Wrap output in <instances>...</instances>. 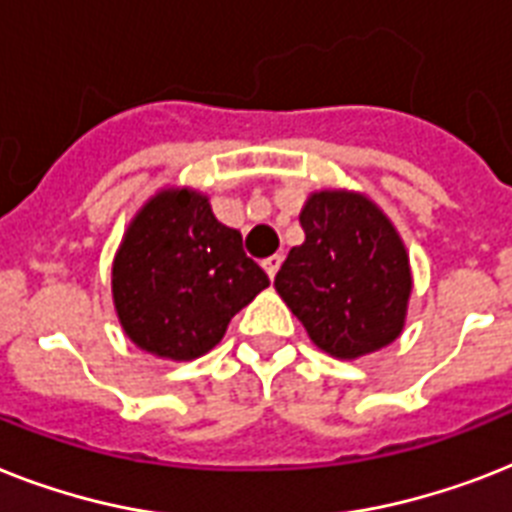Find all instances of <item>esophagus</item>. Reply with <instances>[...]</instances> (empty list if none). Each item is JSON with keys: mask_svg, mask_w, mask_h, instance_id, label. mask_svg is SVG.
Wrapping results in <instances>:
<instances>
[{"mask_svg": "<svg viewBox=\"0 0 512 512\" xmlns=\"http://www.w3.org/2000/svg\"><path fill=\"white\" fill-rule=\"evenodd\" d=\"M263 268L268 273V278H276L278 268H281V255H270L263 260Z\"/></svg>", "mask_w": 512, "mask_h": 512, "instance_id": "1", "label": "esophagus"}]
</instances>
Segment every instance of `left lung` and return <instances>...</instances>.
<instances>
[{
	"instance_id": "1",
	"label": "left lung",
	"mask_w": 512,
	"mask_h": 512,
	"mask_svg": "<svg viewBox=\"0 0 512 512\" xmlns=\"http://www.w3.org/2000/svg\"><path fill=\"white\" fill-rule=\"evenodd\" d=\"M305 242L276 273V292L323 352H376L405 326L410 265L402 239L371 199L318 191L299 215Z\"/></svg>"
}]
</instances>
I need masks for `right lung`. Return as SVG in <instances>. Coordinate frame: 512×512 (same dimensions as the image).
Returning <instances> with one entry per match:
<instances>
[{
  "mask_svg": "<svg viewBox=\"0 0 512 512\" xmlns=\"http://www.w3.org/2000/svg\"><path fill=\"white\" fill-rule=\"evenodd\" d=\"M242 234L218 223L197 191H160L141 207L112 265V297L131 342L194 360L268 286Z\"/></svg>",
  "mask_w": 512,
  "mask_h": 512,
  "instance_id": "obj_1",
  "label": "right lung"
}]
</instances>
